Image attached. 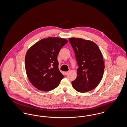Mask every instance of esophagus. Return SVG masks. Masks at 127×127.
<instances>
[{
    "label": "esophagus",
    "instance_id": "34e87169",
    "mask_svg": "<svg viewBox=\"0 0 127 127\" xmlns=\"http://www.w3.org/2000/svg\"><path fill=\"white\" fill-rule=\"evenodd\" d=\"M68 74V71H66V72H64L65 75H67Z\"/></svg>",
    "mask_w": 127,
    "mask_h": 127
}]
</instances>
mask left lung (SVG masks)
Wrapping results in <instances>:
<instances>
[{
  "label": "left lung",
  "mask_w": 127,
  "mask_h": 127,
  "mask_svg": "<svg viewBox=\"0 0 127 127\" xmlns=\"http://www.w3.org/2000/svg\"><path fill=\"white\" fill-rule=\"evenodd\" d=\"M79 66L73 88L85 93L96 88L102 79L104 71L103 55L96 43L81 38H69Z\"/></svg>",
  "instance_id": "8db88e82"
}]
</instances>
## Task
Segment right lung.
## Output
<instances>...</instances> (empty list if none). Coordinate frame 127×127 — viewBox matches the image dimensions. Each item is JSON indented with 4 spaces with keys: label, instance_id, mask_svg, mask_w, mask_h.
Masks as SVG:
<instances>
[{
    "label": "right lung",
    "instance_id": "1",
    "mask_svg": "<svg viewBox=\"0 0 127 127\" xmlns=\"http://www.w3.org/2000/svg\"><path fill=\"white\" fill-rule=\"evenodd\" d=\"M65 38L49 37L32 46L25 56V69L31 83L43 91L56 88L64 76L59 69L60 51L67 42Z\"/></svg>",
    "mask_w": 127,
    "mask_h": 127
}]
</instances>
